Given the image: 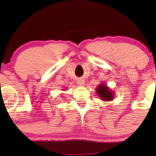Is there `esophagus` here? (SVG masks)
<instances>
[{
  "label": "esophagus",
  "instance_id": "esophagus-1",
  "mask_svg": "<svg viewBox=\"0 0 156 156\" xmlns=\"http://www.w3.org/2000/svg\"><path fill=\"white\" fill-rule=\"evenodd\" d=\"M78 85L82 86V87H83V86L85 85V80H83V79L78 80Z\"/></svg>",
  "mask_w": 156,
  "mask_h": 156
}]
</instances>
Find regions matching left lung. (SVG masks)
I'll list each match as a JSON object with an SVG mask.
<instances>
[{"label": "left lung", "mask_w": 156, "mask_h": 156, "mask_svg": "<svg viewBox=\"0 0 156 156\" xmlns=\"http://www.w3.org/2000/svg\"><path fill=\"white\" fill-rule=\"evenodd\" d=\"M96 93L103 101H112L114 98V92L106 84L101 83L97 87Z\"/></svg>", "instance_id": "left-lung-1"}]
</instances>
